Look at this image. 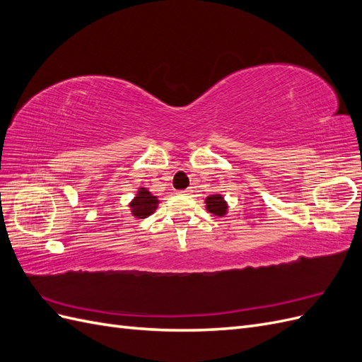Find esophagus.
<instances>
[{"label": "esophagus", "mask_w": 362, "mask_h": 362, "mask_svg": "<svg viewBox=\"0 0 362 362\" xmlns=\"http://www.w3.org/2000/svg\"><path fill=\"white\" fill-rule=\"evenodd\" d=\"M181 193H182V194H192V193H193V189H192V187H189V189H185V190H182Z\"/></svg>", "instance_id": "1"}]
</instances>
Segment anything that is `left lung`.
<instances>
[{"instance_id": "1", "label": "left lung", "mask_w": 362, "mask_h": 362, "mask_svg": "<svg viewBox=\"0 0 362 362\" xmlns=\"http://www.w3.org/2000/svg\"><path fill=\"white\" fill-rule=\"evenodd\" d=\"M206 210L216 214V216H223L226 213V202L223 201V198L221 194H213V196H208L206 201Z\"/></svg>"}]
</instances>
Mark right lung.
Here are the masks:
<instances>
[{
	"label": "right lung",
	"mask_w": 362,
	"mask_h": 362,
	"mask_svg": "<svg viewBox=\"0 0 362 362\" xmlns=\"http://www.w3.org/2000/svg\"><path fill=\"white\" fill-rule=\"evenodd\" d=\"M157 198L152 196L151 192H148L146 189H140L137 196L134 198V201L129 204L131 210H133V214L139 218H145L149 214H152L156 211L157 208Z\"/></svg>",
	"instance_id": "obj_1"
}]
</instances>
